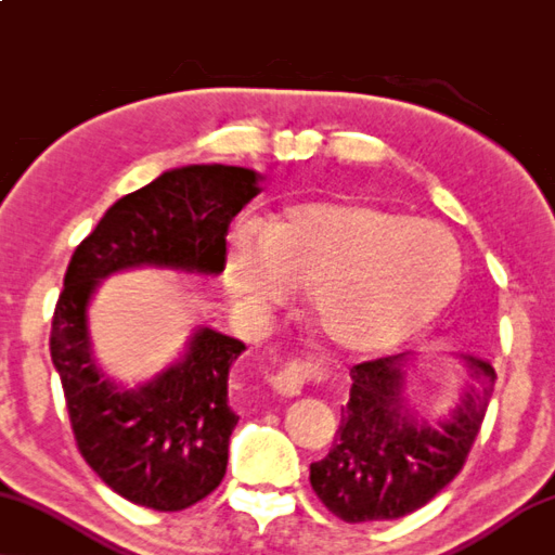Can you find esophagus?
Instances as JSON below:
<instances>
[{
    "label": "esophagus",
    "mask_w": 555,
    "mask_h": 555,
    "mask_svg": "<svg viewBox=\"0 0 555 555\" xmlns=\"http://www.w3.org/2000/svg\"><path fill=\"white\" fill-rule=\"evenodd\" d=\"M322 370L314 362H293L285 370H280L275 377L270 379V387L278 391L280 397H297L302 395L305 385L314 377H320Z\"/></svg>",
    "instance_id": "esophagus-1"
}]
</instances>
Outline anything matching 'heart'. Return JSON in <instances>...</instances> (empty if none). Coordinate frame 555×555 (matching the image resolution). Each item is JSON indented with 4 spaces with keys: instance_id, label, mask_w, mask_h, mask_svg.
Instances as JSON below:
<instances>
[{
    "instance_id": "obj_1",
    "label": "heart",
    "mask_w": 555,
    "mask_h": 555,
    "mask_svg": "<svg viewBox=\"0 0 555 555\" xmlns=\"http://www.w3.org/2000/svg\"><path fill=\"white\" fill-rule=\"evenodd\" d=\"M462 250L431 220L349 201L289 206L262 230L235 225L223 278L250 307L305 287L314 325L349 352H387L444 312L462 285Z\"/></svg>"
}]
</instances>
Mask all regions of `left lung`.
I'll use <instances>...</instances> for the list:
<instances>
[{"mask_svg":"<svg viewBox=\"0 0 555 555\" xmlns=\"http://www.w3.org/2000/svg\"><path fill=\"white\" fill-rule=\"evenodd\" d=\"M464 391L447 416L429 422L406 406L412 352L349 370L352 389L330 454L310 464L322 504L347 524L395 521L437 496L462 472L496 385L489 362L459 354Z\"/></svg>","mask_w":555,"mask_h":555,"instance_id":"obj_1","label":"left lung"}]
</instances>
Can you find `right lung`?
Instances as JSON below:
<instances>
[{
    "label": "right lung",
    "mask_w": 555,
    "mask_h": 555,
    "mask_svg": "<svg viewBox=\"0 0 555 555\" xmlns=\"http://www.w3.org/2000/svg\"><path fill=\"white\" fill-rule=\"evenodd\" d=\"M241 166H183L111 206L74 250L51 322V362L62 377L76 447L108 489L153 511H183L223 481L237 414L228 372L245 345L198 327L183 357L139 387H118L96 366L89 305L101 280L131 268L218 275L225 235L260 193Z\"/></svg>",
    "instance_id": "add662e5"
}]
</instances>
